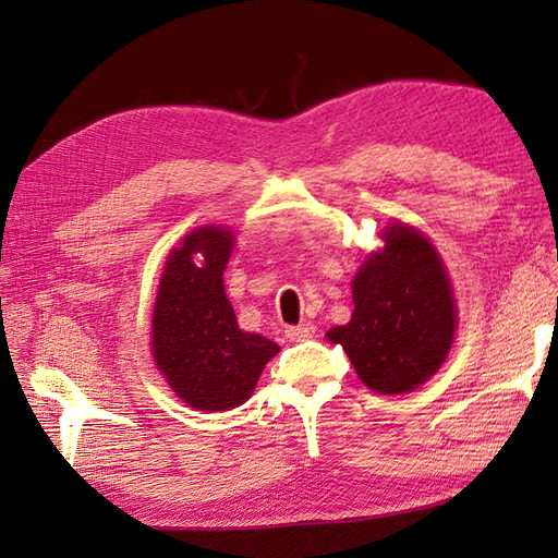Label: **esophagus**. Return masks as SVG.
<instances>
[{
	"label": "esophagus",
	"mask_w": 558,
	"mask_h": 558,
	"mask_svg": "<svg viewBox=\"0 0 558 558\" xmlns=\"http://www.w3.org/2000/svg\"><path fill=\"white\" fill-rule=\"evenodd\" d=\"M284 335L291 341H307L316 335V326L314 324H301V326H294V328H287Z\"/></svg>",
	"instance_id": "34e87169"
}]
</instances>
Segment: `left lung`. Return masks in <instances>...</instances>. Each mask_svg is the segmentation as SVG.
Listing matches in <instances>:
<instances>
[{
    "label": "left lung",
    "mask_w": 558,
    "mask_h": 558,
    "mask_svg": "<svg viewBox=\"0 0 558 558\" xmlns=\"http://www.w3.org/2000/svg\"><path fill=\"white\" fill-rule=\"evenodd\" d=\"M385 246L353 278V316L326 332L375 393L400 396L425 385L448 360L457 303L441 253L416 226L393 219Z\"/></svg>",
    "instance_id": "obj_1"
}]
</instances>
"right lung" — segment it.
<instances>
[{
  "label": "right lung",
  "mask_w": 558,
  "mask_h": 558,
  "mask_svg": "<svg viewBox=\"0 0 558 558\" xmlns=\"http://www.w3.org/2000/svg\"><path fill=\"white\" fill-rule=\"evenodd\" d=\"M234 248L226 226L194 228L167 255L151 314V355L169 389L196 412L244 404L280 353L244 332L226 296L223 271Z\"/></svg>",
  "instance_id": "right-lung-1"
}]
</instances>
